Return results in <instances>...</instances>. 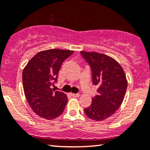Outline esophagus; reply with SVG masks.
I'll list each match as a JSON object with an SVG mask.
<instances>
[{
    "label": "esophagus",
    "mask_w": 150,
    "mask_h": 150,
    "mask_svg": "<svg viewBox=\"0 0 150 150\" xmlns=\"http://www.w3.org/2000/svg\"><path fill=\"white\" fill-rule=\"evenodd\" d=\"M71 95L73 96V97H79L80 95L79 94H71Z\"/></svg>",
    "instance_id": "esophagus-1"
}]
</instances>
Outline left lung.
Segmentation results:
<instances>
[{
    "label": "left lung",
    "instance_id": "1",
    "mask_svg": "<svg viewBox=\"0 0 150 150\" xmlns=\"http://www.w3.org/2000/svg\"><path fill=\"white\" fill-rule=\"evenodd\" d=\"M92 70L93 85L97 86V95L84 109L92 120L103 121L119 108L127 86L125 72L121 66L108 55L97 52H80Z\"/></svg>",
    "mask_w": 150,
    "mask_h": 150
}]
</instances>
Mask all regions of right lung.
<instances>
[{"instance_id": "1", "label": "right lung", "mask_w": 150, "mask_h": 150, "mask_svg": "<svg viewBox=\"0 0 150 150\" xmlns=\"http://www.w3.org/2000/svg\"><path fill=\"white\" fill-rule=\"evenodd\" d=\"M73 51L49 49L38 53L23 72L24 92L33 111L42 118L54 119L62 115L68 98L62 92L52 88L56 82L62 64Z\"/></svg>"}]
</instances>
